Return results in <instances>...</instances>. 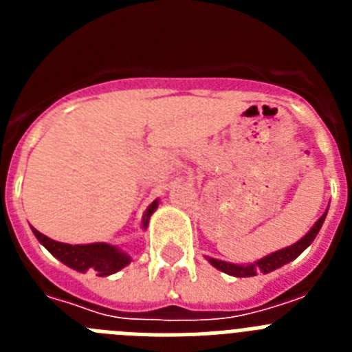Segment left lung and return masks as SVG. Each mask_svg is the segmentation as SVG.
Masks as SVG:
<instances>
[{"label": "left lung", "mask_w": 352, "mask_h": 352, "mask_svg": "<svg viewBox=\"0 0 352 352\" xmlns=\"http://www.w3.org/2000/svg\"><path fill=\"white\" fill-rule=\"evenodd\" d=\"M329 208V204H328ZM328 208H326L324 213L321 214V219L317 220L312 227H310V231L303 236L301 239H298L296 243H292L291 247H285L280 248V250L272 252L268 256H264L263 259H257L256 263H248V264H234V263H227V261H220V259H214V257H206L208 263L211 266H214L217 270L220 272L227 273V275L231 276H238V278H243V276H256L257 273H272L275 270L282 268L284 264L291 263V261L296 259L300 256L301 252L307 250V248L312 245V241L316 239L317 232L321 231L322 223H324L326 214H328Z\"/></svg>", "instance_id": "1"}]
</instances>
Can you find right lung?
Segmentation results:
<instances>
[{"label":"right lung","mask_w":352,"mask_h":352,"mask_svg":"<svg viewBox=\"0 0 352 352\" xmlns=\"http://www.w3.org/2000/svg\"><path fill=\"white\" fill-rule=\"evenodd\" d=\"M158 208V199H155L153 203L149 204L148 210L142 214L141 227L146 229L149 223V217L155 213V210ZM33 234L36 236L40 243L51 252L52 256L58 261L68 266V268L76 270L79 273L93 272L96 273V276H109L118 273L120 270H123L125 266H129L132 263V257L126 254L125 250H121L116 245L109 243H88V245H68L61 243V241H56L51 239L49 236L42 234L31 227Z\"/></svg>","instance_id":"1"}]
</instances>
